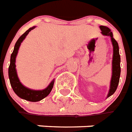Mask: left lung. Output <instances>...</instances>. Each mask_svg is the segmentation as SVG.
Instances as JSON below:
<instances>
[{"mask_svg":"<svg viewBox=\"0 0 132 132\" xmlns=\"http://www.w3.org/2000/svg\"><path fill=\"white\" fill-rule=\"evenodd\" d=\"M100 29L102 30V33L104 35H109L111 38V42L113 46V72H112V78L111 81V87H110L109 93L108 94L107 97L111 96L116 92L120 80V55L119 54L118 44L116 40L113 38V33L111 30L108 27L100 26Z\"/></svg>","mask_w":132,"mask_h":132,"instance_id":"8db88e82","label":"left lung"}]
</instances>
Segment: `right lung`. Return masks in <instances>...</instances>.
I'll use <instances>...</instances> for the list:
<instances>
[{
    "label": "right lung",
    "instance_id": "obj_1",
    "mask_svg": "<svg viewBox=\"0 0 132 132\" xmlns=\"http://www.w3.org/2000/svg\"><path fill=\"white\" fill-rule=\"evenodd\" d=\"M35 26L32 28H30L27 31L23 33L21 36L18 39V40L16 42L14 48V51L11 54L10 58V64L9 66L8 74L9 78H10V81L12 88L13 89L14 92L19 97L24 99L26 100L30 101V102H39L44 97H46L49 93H51V90L53 88V84H54V80L51 81V83L49 84V86L45 88L43 90H30L27 88H26L22 84H21L19 81V79L18 78L17 74H16V65H15V60L16 56L17 55L18 50L20 46L21 43L25 39L28 32L34 29Z\"/></svg>",
    "mask_w": 132,
    "mask_h": 132
}]
</instances>
